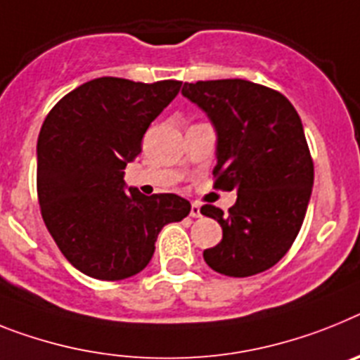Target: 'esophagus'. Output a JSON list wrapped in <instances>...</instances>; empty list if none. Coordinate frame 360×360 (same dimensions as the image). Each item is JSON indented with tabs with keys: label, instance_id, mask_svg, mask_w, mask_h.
Here are the masks:
<instances>
[{
	"label": "esophagus",
	"instance_id": "34e87169",
	"mask_svg": "<svg viewBox=\"0 0 360 360\" xmlns=\"http://www.w3.org/2000/svg\"><path fill=\"white\" fill-rule=\"evenodd\" d=\"M190 216L201 217V207L198 203H192V207H190Z\"/></svg>",
	"mask_w": 360,
	"mask_h": 360
}]
</instances>
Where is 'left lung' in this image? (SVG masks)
Listing matches in <instances>:
<instances>
[{
	"label": "left lung",
	"instance_id": "8db88e82",
	"mask_svg": "<svg viewBox=\"0 0 360 360\" xmlns=\"http://www.w3.org/2000/svg\"><path fill=\"white\" fill-rule=\"evenodd\" d=\"M181 93L214 126L216 186L238 194L226 216L201 207L223 229L205 262L225 276L264 273L292 245L311 199L313 161L300 117L282 93L240 78L185 84Z\"/></svg>",
	"mask_w": 360,
	"mask_h": 360
}]
</instances>
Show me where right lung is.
<instances>
[{
  "label": "right lung",
  "mask_w": 360,
  "mask_h": 360,
  "mask_svg": "<svg viewBox=\"0 0 360 360\" xmlns=\"http://www.w3.org/2000/svg\"><path fill=\"white\" fill-rule=\"evenodd\" d=\"M179 89L177 80L102 77L47 115L36 146L38 201L47 231L80 273L111 282L141 273L162 226L188 216L186 199L144 195L124 183L146 129Z\"/></svg>",
  "instance_id": "add662e5"
}]
</instances>
